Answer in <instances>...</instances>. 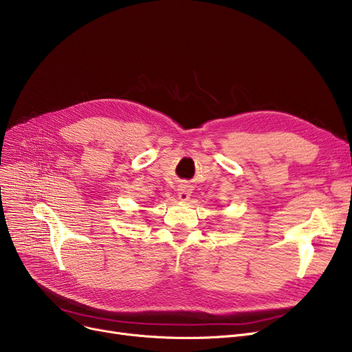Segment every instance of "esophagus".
Masks as SVG:
<instances>
[{
    "mask_svg": "<svg viewBox=\"0 0 352 352\" xmlns=\"http://www.w3.org/2000/svg\"><path fill=\"white\" fill-rule=\"evenodd\" d=\"M191 195V188L188 186H182L179 190H178V198L181 201H188Z\"/></svg>",
    "mask_w": 352,
    "mask_h": 352,
    "instance_id": "obj_1",
    "label": "esophagus"
}]
</instances>
